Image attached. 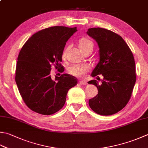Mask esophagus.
<instances>
[{
  "instance_id": "34e87169",
  "label": "esophagus",
  "mask_w": 148,
  "mask_h": 148,
  "mask_svg": "<svg viewBox=\"0 0 148 148\" xmlns=\"http://www.w3.org/2000/svg\"><path fill=\"white\" fill-rule=\"evenodd\" d=\"M79 83L80 84V85H86V82H83V81H79Z\"/></svg>"
}]
</instances>
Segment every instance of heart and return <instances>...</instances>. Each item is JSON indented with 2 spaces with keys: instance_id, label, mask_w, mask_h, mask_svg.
Returning a JSON list of instances; mask_svg holds the SVG:
<instances>
[{
  "instance_id": "obj_1",
  "label": "heart",
  "mask_w": 148,
  "mask_h": 148,
  "mask_svg": "<svg viewBox=\"0 0 148 148\" xmlns=\"http://www.w3.org/2000/svg\"><path fill=\"white\" fill-rule=\"evenodd\" d=\"M79 48L83 51L89 47H93V43L87 38H83L79 42ZM64 52V54H65ZM89 70V66L87 65H75L69 69V72L72 76L76 77H82Z\"/></svg>"
}]
</instances>
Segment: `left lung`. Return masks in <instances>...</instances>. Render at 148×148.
Returning a JSON list of instances; mask_svg holds the SVG:
<instances>
[{"mask_svg":"<svg viewBox=\"0 0 148 148\" xmlns=\"http://www.w3.org/2000/svg\"><path fill=\"white\" fill-rule=\"evenodd\" d=\"M97 43L99 61L92 77L103 76L101 83L90 81L98 90L88 101L90 108L101 115H111L124 108L131 97L136 82L134 57L128 45L119 34L106 29L90 28L86 32Z\"/></svg>","mask_w":148,"mask_h":148,"instance_id":"left-lung-1","label":"left lung"}]
</instances>
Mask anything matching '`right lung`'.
Listing matches in <instances>:
<instances>
[{"label":"right lung","instance_id":"1","mask_svg":"<svg viewBox=\"0 0 148 148\" xmlns=\"http://www.w3.org/2000/svg\"><path fill=\"white\" fill-rule=\"evenodd\" d=\"M76 27L54 26L44 29L29 38L17 58L15 82L25 105L40 114H54L65 105L69 90L77 81L68 74L53 78L51 66L60 67L66 42Z\"/></svg>","mask_w":148,"mask_h":148}]
</instances>
